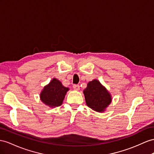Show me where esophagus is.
I'll return each instance as SVG.
<instances>
[{"instance_id":"1","label":"esophagus","mask_w":154,"mask_h":154,"mask_svg":"<svg viewBox=\"0 0 154 154\" xmlns=\"http://www.w3.org/2000/svg\"><path fill=\"white\" fill-rule=\"evenodd\" d=\"M73 88L75 90H80V86L79 85H73Z\"/></svg>"}]
</instances>
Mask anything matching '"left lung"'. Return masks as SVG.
Segmentation results:
<instances>
[{
  "label": "left lung",
  "instance_id": "1",
  "mask_svg": "<svg viewBox=\"0 0 154 154\" xmlns=\"http://www.w3.org/2000/svg\"><path fill=\"white\" fill-rule=\"evenodd\" d=\"M83 93L86 105L97 112H104L111 103V94L96 79L88 82L87 87L83 90Z\"/></svg>",
  "mask_w": 154,
  "mask_h": 154
}]
</instances>
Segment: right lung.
Segmentation results:
<instances>
[{"label": "right lung", "mask_w": 154, "mask_h": 154, "mask_svg": "<svg viewBox=\"0 0 154 154\" xmlns=\"http://www.w3.org/2000/svg\"><path fill=\"white\" fill-rule=\"evenodd\" d=\"M68 90L69 88L63 86L60 81L54 78L48 85L44 86L39 96L43 103L49 107H59L62 104Z\"/></svg>", "instance_id": "right-lung-1"}]
</instances>
